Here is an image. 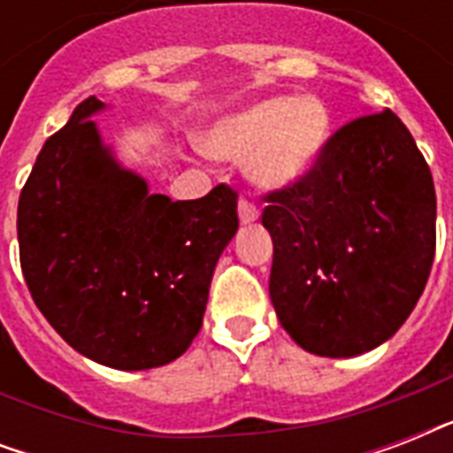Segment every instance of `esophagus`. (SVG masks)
<instances>
[{
    "label": "esophagus",
    "mask_w": 453,
    "mask_h": 453,
    "mask_svg": "<svg viewBox=\"0 0 453 453\" xmlns=\"http://www.w3.org/2000/svg\"><path fill=\"white\" fill-rule=\"evenodd\" d=\"M237 211H240V220L244 223V226H251V223H256L258 220V216H261V211L256 209L249 199H240V204H237Z\"/></svg>",
    "instance_id": "esophagus-1"
}]
</instances>
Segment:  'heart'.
<instances>
[{
  "mask_svg": "<svg viewBox=\"0 0 453 453\" xmlns=\"http://www.w3.org/2000/svg\"><path fill=\"white\" fill-rule=\"evenodd\" d=\"M329 110L315 96H270L220 117L202 136L216 159H247V176L263 190H287L315 169L329 141Z\"/></svg>",
  "mask_w": 453,
  "mask_h": 453,
  "instance_id": "obj_1",
  "label": "heart"
}]
</instances>
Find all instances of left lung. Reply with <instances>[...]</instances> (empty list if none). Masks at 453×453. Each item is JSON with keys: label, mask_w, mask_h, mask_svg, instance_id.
Returning a JSON list of instances; mask_svg holds the SVG:
<instances>
[{"label": "left lung", "mask_w": 453, "mask_h": 453, "mask_svg": "<svg viewBox=\"0 0 453 453\" xmlns=\"http://www.w3.org/2000/svg\"><path fill=\"white\" fill-rule=\"evenodd\" d=\"M270 301L319 357L386 343L421 298L435 258V185L402 119L362 115L326 141L315 169L270 192Z\"/></svg>", "instance_id": "left-lung-1"}]
</instances>
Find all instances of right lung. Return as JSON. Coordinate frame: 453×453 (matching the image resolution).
Here are the masks:
<instances>
[{"instance_id":"add662e5","label":"right lung","mask_w":453,"mask_h":453,"mask_svg":"<svg viewBox=\"0 0 453 453\" xmlns=\"http://www.w3.org/2000/svg\"><path fill=\"white\" fill-rule=\"evenodd\" d=\"M96 96L44 143L18 199L20 268L67 345L98 365L143 372L178 359L202 329L213 268L240 227L237 192L152 195L117 162Z\"/></svg>"}]
</instances>
